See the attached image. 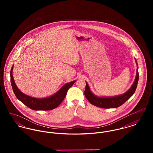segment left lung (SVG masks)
Here are the masks:
<instances>
[{
  "mask_svg": "<svg viewBox=\"0 0 153 153\" xmlns=\"http://www.w3.org/2000/svg\"><path fill=\"white\" fill-rule=\"evenodd\" d=\"M135 61L137 65L135 79L131 88L127 92L123 94L114 97H98L91 92L87 82H86L84 94L89 102L91 104L98 107L102 108H115L121 106L127 101L134 94L138 82V66L135 59Z\"/></svg>",
  "mask_w": 153,
  "mask_h": 153,
  "instance_id": "left-lung-1",
  "label": "left lung"
}]
</instances>
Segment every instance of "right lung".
<instances>
[{
    "label": "right lung",
    "instance_id": "add662e5",
    "mask_svg": "<svg viewBox=\"0 0 153 153\" xmlns=\"http://www.w3.org/2000/svg\"><path fill=\"white\" fill-rule=\"evenodd\" d=\"M13 69V65L12 67L10 73L11 85L13 92L16 98L20 101H21L23 104L28 107L29 108L33 110L47 111L58 107L65 98L69 88L71 87L76 82L75 80L66 83L55 94L50 97L43 98H36L23 94L19 90V89L16 86L13 79L12 75Z\"/></svg>",
    "mask_w": 153,
    "mask_h": 153
}]
</instances>
